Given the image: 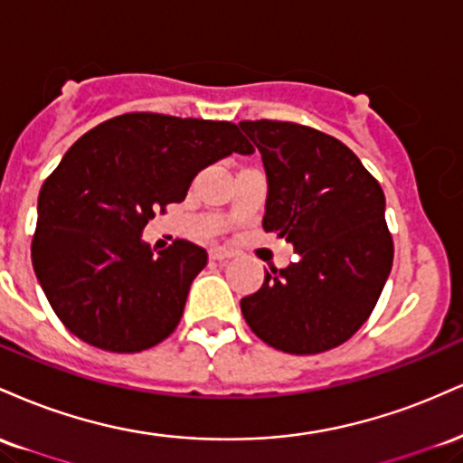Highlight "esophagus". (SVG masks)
Here are the masks:
<instances>
[{
  "label": "esophagus",
  "mask_w": 463,
  "mask_h": 463,
  "mask_svg": "<svg viewBox=\"0 0 463 463\" xmlns=\"http://www.w3.org/2000/svg\"><path fill=\"white\" fill-rule=\"evenodd\" d=\"M209 257H211V261H217V263H222V261H228V259H231L232 254H231V252H226L224 248H211Z\"/></svg>",
  "instance_id": "1"
}]
</instances>
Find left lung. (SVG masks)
I'll return each mask as SVG.
<instances>
[{
	"instance_id": "1",
	"label": "left lung",
	"mask_w": 463,
	"mask_h": 463,
	"mask_svg": "<svg viewBox=\"0 0 463 463\" xmlns=\"http://www.w3.org/2000/svg\"><path fill=\"white\" fill-rule=\"evenodd\" d=\"M268 178L263 228L298 259L265 272L241 313L257 337L291 354L346 342L368 320L390 276L394 243L385 195L342 141L289 121H241Z\"/></svg>"
}]
</instances>
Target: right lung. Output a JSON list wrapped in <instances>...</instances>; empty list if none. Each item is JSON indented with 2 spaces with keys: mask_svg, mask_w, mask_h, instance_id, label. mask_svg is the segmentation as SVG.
Instances as JSON below:
<instances>
[{
  "mask_svg": "<svg viewBox=\"0 0 463 463\" xmlns=\"http://www.w3.org/2000/svg\"><path fill=\"white\" fill-rule=\"evenodd\" d=\"M252 154L231 121L128 113L69 147L36 204L32 265L52 309L82 342L139 353L174 333L204 248L143 241L154 211L183 202L204 167Z\"/></svg>",
  "mask_w": 463,
  "mask_h": 463,
  "instance_id": "obj_1",
  "label": "right lung"
}]
</instances>
